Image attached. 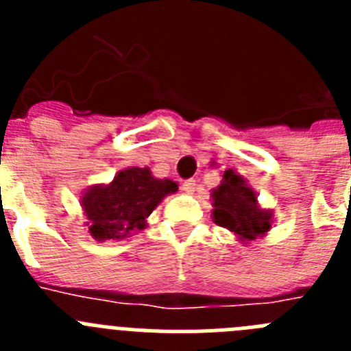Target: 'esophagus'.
Wrapping results in <instances>:
<instances>
[{
	"label": "esophagus",
	"mask_w": 351,
	"mask_h": 351,
	"mask_svg": "<svg viewBox=\"0 0 351 351\" xmlns=\"http://www.w3.org/2000/svg\"><path fill=\"white\" fill-rule=\"evenodd\" d=\"M195 190H197V181L195 179H188V181H184V184H182V191L188 195H193Z\"/></svg>",
	"instance_id": "1"
}]
</instances>
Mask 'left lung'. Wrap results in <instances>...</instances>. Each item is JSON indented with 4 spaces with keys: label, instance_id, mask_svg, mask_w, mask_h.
Returning a JSON list of instances; mask_svg holds the SVG:
<instances>
[{
    "label": "left lung",
    "instance_id": "8db88e82",
    "mask_svg": "<svg viewBox=\"0 0 351 351\" xmlns=\"http://www.w3.org/2000/svg\"><path fill=\"white\" fill-rule=\"evenodd\" d=\"M213 221L230 230L243 244L265 237L272 228L274 213L258 204V193L241 173L228 169L213 191Z\"/></svg>",
    "mask_w": 351,
    "mask_h": 351
}]
</instances>
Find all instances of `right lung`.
<instances>
[{
	"instance_id": "right-lung-1",
	"label": "right lung",
	"mask_w": 351,
	"mask_h": 351,
	"mask_svg": "<svg viewBox=\"0 0 351 351\" xmlns=\"http://www.w3.org/2000/svg\"><path fill=\"white\" fill-rule=\"evenodd\" d=\"M176 191L178 182L154 178L149 167L119 170L107 184H93L80 193L89 235L105 243L144 230L149 214Z\"/></svg>"
}]
</instances>
